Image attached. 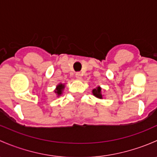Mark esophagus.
Returning a JSON list of instances; mask_svg holds the SVG:
<instances>
[{
  "mask_svg": "<svg viewBox=\"0 0 157 157\" xmlns=\"http://www.w3.org/2000/svg\"><path fill=\"white\" fill-rule=\"evenodd\" d=\"M75 77H76L77 78L80 79L82 78V73H81V72H76V73H75Z\"/></svg>",
  "mask_w": 157,
  "mask_h": 157,
  "instance_id": "34e87169",
  "label": "esophagus"
}]
</instances>
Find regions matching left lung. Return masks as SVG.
Segmentation results:
<instances>
[{"instance_id": "1", "label": "left lung", "mask_w": 157, "mask_h": 157, "mask_svg": "<svg viewBox=\"0 0 157 157\" xmlns=\"http://www.w3.org/2000/svg\"><path fill=\"white\" fill-rule=\"evenodd\" d=\"M92 93H93V94L94 95L96 98H100V99H102L103 98V95L102 94H101V87H97L96 88H94V89L92 90Z\"/></svg>"}]
</instances>
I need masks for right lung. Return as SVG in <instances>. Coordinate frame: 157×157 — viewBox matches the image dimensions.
I'll list each match as a JSON object with an SVG mask.
<instances>
[{"label": "right lung", "instance_id": "right-lung-1", "mask_svg": "<svg viewBox=\"0 0 157 157\" xmlns=\"http://www.w3.org/2000/svg\"><path fill=\"white\" fill-rule=\"evenodd\" d=\"M64 88H65V85H64L63 84H61V83L59 84V85L56 86V90H55L54 91H55V93L56 94V95H57V96H60V95L62 94L63 90Z\"/></svg>", "mask_w": 157, "mask_h": 157}]
</instances>
